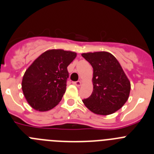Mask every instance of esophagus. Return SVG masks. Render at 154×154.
<instances>
[{"label": "esophagus", "mask_w": 154, "mask_h": 154, "mask_svg": "<svg viewBox=\"0 0 154 154\" xmlns=\"http://www.w3.org/2000/svg\"><path fill=\"white\" fill-rule=\"evenodd\" d=\"M73 85H75V86H80V85H82V82L81 81H77V82H72Z\"/></svg>", "instance_id": "obj_1"}]
</instances>
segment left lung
<instances>
[{
  "label": "left lung",
  "instance_id": "obj_1",
  "mask_svg": "<svg viewBox=\"0 0 154 154\" xmlns=\"http://www.w3.org/2000/svg\"><path fill=\"white\" fill-rule=\"evenodd\" d=\"M93 68V91L84 105L95 114L106 116L123 107L130 96V82L113 55L107 51L82 53Z\"/></svg>",
  "mask_w": 154,
  "mask_h": 154
}]
</instances>
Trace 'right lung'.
Returning <instances> with one entry per match:
<instances>
[{
    "instance_id": "obj_1",
    "label": "right lung",
    "mask_w": 154,
    "mask_h": 154,
    "mask_svg": "<svg viewBox=\"0 0 154 154\" xmlns=\"http://www.w3.org/2000/svg\"><path fill=\"white\" fill-rule=\"evenodd\" d=\"M76 55L74 51L51 49L32 62L21 82L24 97L32 108L45 112L59 103L66 90L67 67Z\"/></svg>"
}]
</instances>
